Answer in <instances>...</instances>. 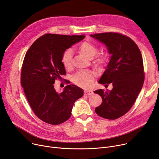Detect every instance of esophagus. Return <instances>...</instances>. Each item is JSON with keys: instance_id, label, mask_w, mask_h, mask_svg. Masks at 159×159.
Here are the masks:
<instances>
[{"instance_id": "1", "label": "esophagus", "mask_w": 159, "mask_h": 159, "mask_svg": "<svg viewBox=\"0 0 159 159\" xmlns=\"http://www.w3.org/2000/svg\"><path fill=\"white\" fill-rule=\"evenodd\" d=\"M85 95H92L93 94V90H85V93H84Z\"/></svg>"}]
</instances>
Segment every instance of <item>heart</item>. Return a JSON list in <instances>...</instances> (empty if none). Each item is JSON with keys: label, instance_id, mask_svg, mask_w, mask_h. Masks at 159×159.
<instances>
[{"label": "heart", "instance_id": "b5f03b06", "mask_svg": "<svg viewBox=\"0 0 159 159\" xmlns=\"http://www.w3.org/2000/svg\"><path fill=\"white\" fill-rule=\"evenodd\" d=\"M79 50L81 54L88 59H93L97 54L98 47L96 45L85 41L82 43L79 47ZM72 49L68 48L65 50L61 55V61L66 70H70L72 67ZM106 56L102 54L98 56L95 60L96 65H102L106 61ZM72 82L75 85L80 87H90L94 83V75L89 71H83L75 74L72 77Z\"/></svg>", "mask_w": 159, "mask_h": 159}]
</instances>
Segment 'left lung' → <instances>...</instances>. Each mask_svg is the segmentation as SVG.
Returning a JSON list of instances; mask_svg holds the SVG:
<instances>
[{
	"label": "left lung",
	"instance_id": "8db88e82",
	"mask_svg": "<svg viewBox=\"0 0 159 159\" xmlns=\"http://www.w3.org/2000/svg\"><path fill=\"white\" fill-rule=\"evenodd\" d=\"M90 36L104 44L111 55L98 83L112 84L113 88L94 92L102 98V104L95 111L102 118L115 120L129 111L142 88L144 73L141 52L131 39L120 34L109 32Z\"/></svg>",
	"mask_w": 159,
	"mask_h": 159
}]
</instances>
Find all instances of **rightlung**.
I'll return each mask as SVG.
<instances>
[{"instance_id": "1", "label": "right lung", "mask_w": 159, "mask_h": 159, "mask_svg": "<svg viewBox=\"0 0 159 159\" xmlns=\"http://www.w3.org/2000/svg\"><path fill=\"white\" fill-rule=\"evenodd\" d=\"M85 35L45 34L37 39L25 55L21 70V85L35 115L52 125L61 124L71 116L74 102L84 95L75 85L57 92L54 84L66 74L61 57L63 52Z\"/></svg>"}]
</instances>
